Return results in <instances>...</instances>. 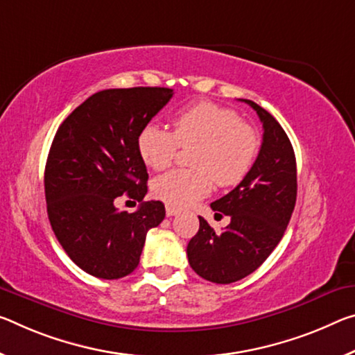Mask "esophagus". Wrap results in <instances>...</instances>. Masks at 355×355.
Wrapping results in <instances>:
<instances>
[{"instance_id": "1", "label": "esophagus", "mask_w": 355, "mask_h": 355, "mask_svg": "<svg viewBox=\"0 0 355 355\" xmlns=\"http://www.w3.org/2000/svg\"><path fill=\"white\" fill-rule=\"evenodd\" d=\"M178 213V208L172 207V205H166V215L167 216H175Z\"/></svg>"}]
</instances>
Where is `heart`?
I'll return each mask as SVG.
<instances>
[{
	"label": "heart",
	"mask_w": 355,
	"mask_h": 355,
	"mask_svg": "<svg viewBox=\"0 0 355 355\" xmlns=\"http://www.w3.org/2000/svg\"><path fill=\"white\" fill-rule=\"evenodd\" d=\"M172 128L150 123L137 136L139 155L155 171L171 166L180 147H194V168H177L153 182V194L168 205H191L210 193L213 182L235 187L254 164L257 134L232 109L205 101L184 105L173 114Z\"/></svg>",
	"instance_id": "b5f03b06"
}]
</instances>
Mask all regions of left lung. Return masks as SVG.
Returning a JSON list of instances; mask_svg holds the SVG:
<instances>
[{
  "instance_id": "8db88e82",
  "label": "left lung",
  "mask_w": 355,
  "mask_h": 355,
  "mask_svg": "<svg viewBox=\"0 0 355 355\" xmlns=\"http://www.w3.org/2000/svg\"><path fill=\"white\" fill-rule=\"evenodd\" d=\"M243 103L262 121L261 150L248 175L210 205L216 215L230 216L229 226L218 234L199 216V230L187 248L191 268L216 284L235 283L262 266L283 239L297 199V164L288 134L261 105Z\"/></svg>"
}]
</instances>
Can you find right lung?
Segmentation results:
<instances>
[{
    "mask_svg": "<svg viewBox=\"0 0 355 355\" xmlns=\"http://www.w3.org/2000/svg\"><path fill=\"white\" fill-rule=\"evenodd\" d=\"M172 96L161 87L103 89L55 134L44 173L49 221L66 254L93 277L134 272L147 232L166 216L162 202H144L148 173L137 136ZM121 195L141 202L136 212L117 210Z\"/></svg>",
    "mask_w": 355,
    "mask_h": 355,
    "instance_id": "right-lung-1",
    "label": "right lung"
}]
</instances>
